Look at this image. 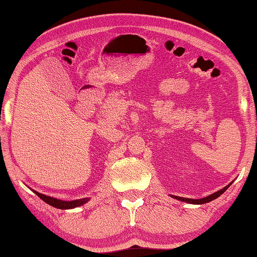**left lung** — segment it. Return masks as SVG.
<instances>
[{"label": "left lung", "instance_id": "8db88e82", "mask_svg": "<svg viewBox=\"0 0 257 257\" xmlns=\"http://www.w3.org/2000/svg\"><path fill=\"white\" fill-rule=\"evenodd\" d=\"M231 185V184H229L228 186H225L224 188H222L221 190H219V191H216V193H214V194H212V195H210V196H207V197H204V198H201V199H193V198H185V197H178V196H172L171 195V197H173V198H176V199H178V201H182V202H186V203H190V204H205V203H208V202H211V201H213V199H215V198H217L220 196L221 194H223L225 190H227L228 188H229V186Z\"/></svg>", "mask_w": 257, "mask_h": 257}]
</instances>
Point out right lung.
I'll return each instance as SVG.
<instances>
[{"mask_svg":"<svg viewBox=\"0 0 257 257\" xmlns=\"http://www.w3.org/2000/svg\"><path fill=\"white\" fill-rule=\"evenodd\" d=\"M34 193L36 194L38 197L42 198L43 201L46 202L47 204H50V205L54 206V207L61 208V210H67V208H73V207L80 206V205H82V204H85L87 201H88V198H81V199H76V201L67 202V201H61V199H56L53 197L46 196V195L37 193V191H35V190H34Z\"/></svg>","mask_w":257,"mask_h":257,"instance_id":"add662e5","label":"right lung"}]
</instances>
